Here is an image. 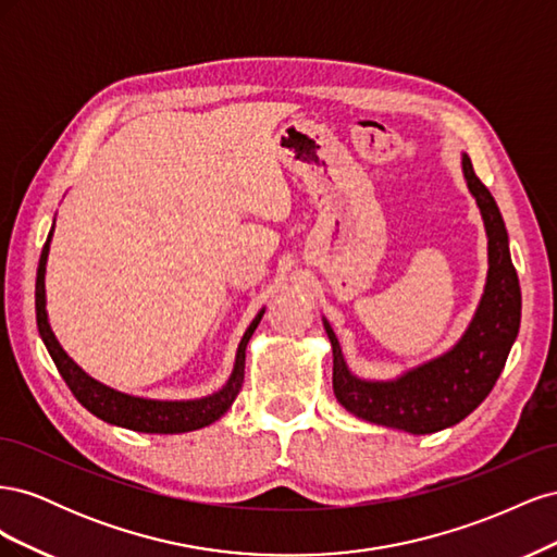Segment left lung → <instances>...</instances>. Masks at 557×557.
I'll use <instances>...</instances> for the list:
<instances>
[{
  "mask_svg": "<svg viewBox=\"0 0 557 557\" xmlns=\"http://www.w3.org/2000/svg\"><path fill=\"white\" fill-rule=\"evenodd\" d=\"M462 174L474 195L487 234V278L479 309L462 339L444 356L418 364L393 381H364L344 360L336 334L323 318L332 344V387L342 407L369 423L432 434L460 423L491 395L520 327V285L509 252V234L491 190L462 153Z\"/></svg>",
  "mask_w": 557,
  "mask_h": 557,
  "instance_id": "1",
  "label": "left lung"
}]
</instances>
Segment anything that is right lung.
Instances as JSON below:
<instances>
[{
	"instance_id": "add662e5",
	"label": "right lung",
	"mask_w": 557,
	"mask_h": 557,
	"mask_svg": "<svg viewBox=\"0 0 557 557\" xmlns=\"http://www.w3.org/2000/svg\"><path fill=\"white\" fill-rule=\"evenodd\" d=\"M50 237H53V230L48 232V239L44 244L39 269H37V290H35V305H37V325L41 339L53 358L60 376L64 383L70 385L74 397L86 407L92 416L102 418L104 423L127 428L134 432H148V434H178V432H193L199 428H207L215 423L218 418L227 413L232 401L237 399L242 383H244V367H246V346L250 342L252 332H256L258 323L262 320L264 309L252 318V323L242 336V344L237 348V360H234V369L230 374V381L221 387V391L201 397V399H185V401H162V399H144L117 393L113 387L95 381L88 376L83 369L66 356L60 342L55 339L53 330L48 325V313H46V260L50 250Z\"/></svg>"
}]
</instances>
